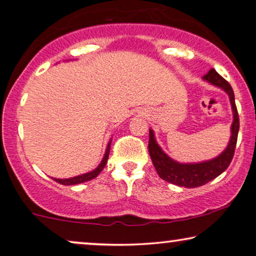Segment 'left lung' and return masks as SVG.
Instances as JSON below:
<instances>
[{"mask_svg":"<svg viewBox=\"0 0 256 256\" xmlns=\"http://www.w3.org/2000/svg\"><path fill=\"white\" fill-rule=\"evenodd\" d=\"M202 80L211 84L213 86L219 87L224 92L227 93L232 106L233 122L230 126V138L226 149L214 158L204 160L198 163H180L171 158L163 152L158 146L152 129H149V154L152 157V164L162 180L168 183L178 185L182 188H198L202 186L219 174H222L230 163L232 162L234 150H236L238 132H239V115L236 106V98L232 87L214 68L210 70L208 74L202 76Z\"/></svg>","mask_w":256,"mask_h":256,"instance_id":"left-lung-1","label":"left lung"}]
</instances>
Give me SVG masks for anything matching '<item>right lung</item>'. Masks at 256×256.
I'll list each match as a JSON object with an SVG mask.
<instances>
[{
	"label": "right lung",
	"mask_w": 256,
	"mask_h": 256,
	"mask_svg": "<svg viewBox=\"0 0 256 256\" xmlns=\"http://www.w3.org/2000/svg\"><path fill=\"white\" fill-rule=\"evenodd\" d=\"M110 143H112V140L110 141V143H108V144H107L106 152H104V155L102 157V160H101V163L94 170L90 171V172L79 174V176H76V177L65 178V180H60V178H54V180L57 182V183L62 184V185H76V184H80V183H85V182H88L90 180H94V178L98 177V174H99L101 171H102L104 166H106L108 156H110Z\"/></svg>",
	"instance_id": "obj_1"
}]
</instances>
